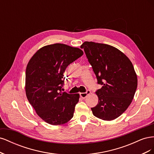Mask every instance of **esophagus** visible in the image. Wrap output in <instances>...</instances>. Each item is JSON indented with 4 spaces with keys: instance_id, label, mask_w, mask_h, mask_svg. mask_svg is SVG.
Segmentation results:
<instances>
[{
    "instance_id": "34e87169",
    "label": "esophagus",
    "mask_w": 154,
    "mask_h": 154,
    "mask_svg": "<svg viewBox=\"0 0 154 154\" xmlns=\"http://www.w3.org/2000/svg\"><path fill=\"white\" fill-rule=\"evenodd\" d=\"M91 93V91L90 90H87L85 92H82L80 93V96L82 97V98H85V97H87V95H88Z\"/></svg>"
}]
</instances>
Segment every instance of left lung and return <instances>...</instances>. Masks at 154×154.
Listing matches in <instances>:
<instances>
[{
	"instance_id": "obj_1",
	"label": "left lung",
	"mask_w": 154,
	"mask_h": 154,
	"mask_svg": "<svg viewBox=\"0 0 154 154\" xmlns=\"http://www.w3.org/2000/svg\"><path fill=\"white\" fill-rule=\"evenodd\" d=\"M84 49L97 83L98 103L91 108L96 117L105 121L118 118L127 109L137 87V78L132 62L122 51L107 44L85 42Z\"/></svg>"
}]
</instances>
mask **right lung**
Returning a JSON list of instances; mask_svg holds the SVG:
<instances>
[{
  "instance_id": "1",
  "label": "right lung",
  "mask_w": 154,
  "mask_h": 154,
  "mask_svg": "<svg viewBox=\"0 0 154 154\" xmlns=\"http://www.w3.org/2000/svg\"><path fill=\"white\" fill-rule=\"evenodd\" d=\"M83 54L63 44L48 45L32 56L26 71V93L36 114L50 125H59L73 117L79 94L62 92L67 67Z\"/></svg>"
}]
</instances>
